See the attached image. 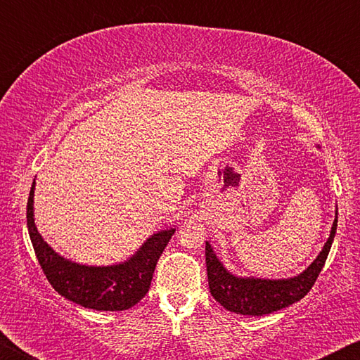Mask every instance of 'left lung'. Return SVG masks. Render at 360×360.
I'll return each mask as SVG.
<instances>
[{
	"instance_id": "8db88e82",
	"label": "left lung",
	"mask_w": 360,
	"mask_h": 360,
	"mask_svg": "<svg viewBox=\"0 0 360 360\" xmlns=\"http://www.w3.org/2000/svg\"><path fill=\"white\" fill-rule=\"evenodd\" d=\"M337 222L338 208H335L330 235H328L326 245L322 246V251L308 268H304L297 276L290 278L270 279L235 275L219 260L210 241H206V271H208L211 295L225 309L245 316L270 314L298 302L313 288L326 264L335 233H337Z\"/></svg>"
}]
</instances>
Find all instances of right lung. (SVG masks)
Instances as JSON below:
<instances>
[{
	"instance_id": "add662e5",
	"label": "right lung",
	"mask_w": 360,
	"mask_h": 360,
	"mask_svg": "<svg viewBox=\"0 0 360 360\" xmlns=\"http://www.w3.org/2000/svg\"><path fill=\"white\" fill-rule=\"evenodd\" d=\"M33 181L27 205V227L39 265L60 295L96 311H124L148 294L155 265L176 229L158 230L138 251L112 265H85L63 257L47 245L34 224Z\"/></svg>"
}]
</instances>
